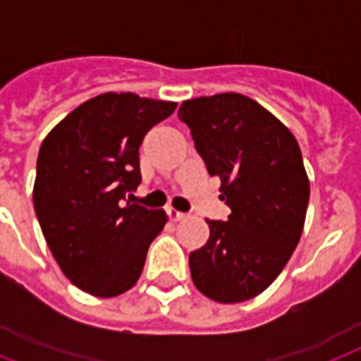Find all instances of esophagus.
Listing matches in <instances>:
<instances>
[{
    "mask_svg": "<svg viewBox=\"0 0 361 361\" xmlns=\"http://www.w3.org/2000/svg\"><path fill=\"white\" fill-rule=\"evenodd\" d=\"M169 217L170 221H183L187 217V214H183V212H178V209H169Z\"/></svg>",
    "mask_w": 361,
    "mask_h": 361,
    "instance_id": "34e87169",
    "label": "esophagus"
}]
</instances>
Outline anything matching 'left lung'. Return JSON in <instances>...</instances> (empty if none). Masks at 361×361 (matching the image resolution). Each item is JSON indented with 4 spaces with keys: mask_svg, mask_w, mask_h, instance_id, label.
<instances>
[{
    "mask_svg": "<svg viewBox=\"0 0 361 361\" xmlns=\"http://www.w3.org/2000/svg\"><path fill=\"white\" fill-rule=\"evenodd\" d=\"M178 118L231 208L228 221L206 219L208 241L189 255L192 283L215 302L251 300L277 279L302 236L309 180L300 146L241 93L189 99Z\"/></svg>",
    "mask_w": 361,
    "mask_h": 361,
    "instance_id": "left-lung-1",
    "label": "left lung"
}]
</instances>
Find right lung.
Segmentation results:
<instances>
[{
	"mask_svg": "<svg viewBox=\"0 0 361 361\" xmlns=\"http://www.w3.org/2000/svg\"><path fill=\"white\" fill-rule=\"evenodd\" d=\"M178 104L103 93L59 121L37 157L33 206L65 277L87 294L112 298L136 285L164 209L125 202L140 185L138 149Z\"/></svg>",
	"mask_w": 361,
	"mask_h": 361,
	"instance_id": "obj_1",
	"label": "right lung"
}]
</instances>
